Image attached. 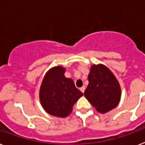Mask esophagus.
<instances>
[{"label":"esophagus","mask_w":145,"mask_h":145,"mask_svg":"<svg viewBox=\"0 0 145 145\" xmlns=\"http://www.w3.org/2000/svg\"><path fill=\"white\" fill-rule=\"evenodd\" d=\"M85 89H86V87L85 86H82V88H80V91H81V92H82V93H84V91H85Z\"/></svg>","instance_id":"esophagus-1"}]
</instances>
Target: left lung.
<instances>
[{
    "label": "left lung",
    "mask_w": 145,
    "mask_h": 145,
    "mask_svg": "<svg viewBox=\"0 0 145 145\" xmlns=\"http://www.w3.org/2000/svg\"><path fill=\"white\" fill-rule=\"evenodd\" d=\"M84 96L96 110L105 114L116 108L121 99V87L111 71L103 64L92 65Z\"/></svg>",
    "instance_id": "1"
}]
</instances>
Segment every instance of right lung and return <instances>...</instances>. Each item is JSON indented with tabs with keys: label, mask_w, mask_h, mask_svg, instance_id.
I'll list each match as a JSON object with an SVG mask.
<instances>
[{
	"label": "right lung",
	"mask_w": 145,
	"mask_h": 145,
	"mask_svg": "<svg viewBox=\"0 0 145 145\" xmlns=\"http://www.w3.org/2000/svg\"><path fill=\"white\" fill-rule=\"evenodd\" d=\"M65 69L54 66L46 72L40 88V101L50 115L65 118L83 93L76 88L72 79L65 76Z\"/></svg>",
	"instance_id": "1"
}]
</instances>
